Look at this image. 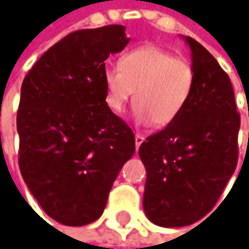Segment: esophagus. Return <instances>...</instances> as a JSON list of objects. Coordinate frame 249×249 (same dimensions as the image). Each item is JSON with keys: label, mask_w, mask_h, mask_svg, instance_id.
Returning <instances> with one entry per match:
<instances>
[{"label": "esophagus", "mask_w": 249, "mask_h": 249, "mask_svg": "<svg viewBox=\"0 0 249 249\" xmlns=\"http://www.w3.org/2000/svg\"><path fill=\"white\" fill-rule=\"evenodd\" d=\"M145 141V137L141 136V134H136V148L138 149L140 148V145L142 144Z\"/></svg>", "instance_id": "esophagus-1"}]
</instances>
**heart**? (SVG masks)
<instances>
[{
	"instance_id": "1",
	"label": "heart",
	"mask_w": 249,
	"mask_h": 249,
	"mask_svg": "<svg viewBox=\"0 0 249 249\" xmlns=\"http://www.w3.org/2000/svg\"><path fill=\"white\" fill-rule=\"evenodd\" d=\"M107 105L122 112L136 91V118L140 123L167 126L189 100L195 72L191 63L156 45L124 53L119 67L103 71Z\"/></svg>"
}]
</instances>
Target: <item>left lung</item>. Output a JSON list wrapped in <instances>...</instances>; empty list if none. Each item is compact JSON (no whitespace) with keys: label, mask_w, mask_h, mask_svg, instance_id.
Segmentation results:
<instances>
[{"label":"left lung","mask_w":249,"mask_h":249,"mask_svg":"<svg viewBox=\"0 0 249 249\" xmlns=\"http://www.w3.org/2000/svg\"><path fill=\"white\" fill-rule=\"evenodd\" d=\"M182 38L195 72L189 100L178 118L138 151L146 170L144 211L163 228L188 226L206 216L238 159L240 115L229 76L203 45Z\"/></svg>","instance_id":"1"}]
</instances>
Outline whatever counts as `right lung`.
I'll return each instance as SVG.
<instances>
[{"label":"right lung","instance_id":"1","mask_svg":"<svg viewBox=\"0 0 249 249\" xmlns=\"http://www.w3.org/2000/svg\"><path fill=\"white\" fill-rule=\"evenodd\" d=\"M124 26L79 30L26 75L18 111L19 167L43 211L83 226L104 211L113 181L136 152L131 128L107 105L103 71L130 42Z\"/></svg>","mask_w":249,"mask_h":249}]
</instances>
